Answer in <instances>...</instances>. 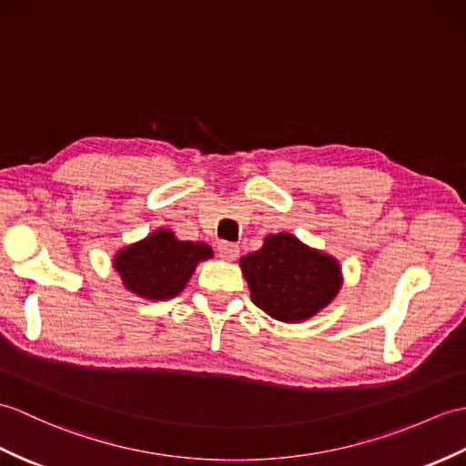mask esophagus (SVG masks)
I'll list each match as a JSON object with an SVG mask.
<instances>
[{
	"mask_svg": "<svg viewBox=\"0 0 466 466\" xmlns=\"http://www.w3.org/2000/svg\"><path fill=\"white\" fill-rule=\"evenodd\" d=\"M216 250H218V256L224 258V259H236L238 254H240V248H238V244H232V242H220Z\"/></svg>",
	"mask_w": 466,
	"mask_h": 466,
	"instance_id": "1",
	"label": "esophagus"
}]
</instances>
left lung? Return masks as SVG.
Listing matches in <instances>:
<instances>
[{
    "label": "left lung",
    "instance_id": "8db88e82",
    "mask_svg": "<svg viewBox=\"0 0 466 466\" xmlns=\"http://www.w3.org/2000/svg\"><path fill=\"white\" fill-rule=\"evenodd\" d=\"M252 301L279 321H301L326 308L341 286L333 258L289 234L268 236L258 252L240 259Z\"/></svg>",
    "mask_w": 466,
    "mask_h": 466
}]
</instances>
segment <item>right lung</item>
<instances>
[{"label":"right lung","mask_w":466,"mask_h":466,"mask_svg":"<svg viewBox=\"0 0 466 466\" xmlns=\"http://www.w3.org/2000/svg\"><path fill=\"white\" fill-rule=\"evenodd\" d=\"M212 256L208 244L182 242L168 230H157L115 258L123 284L148 299L175 298L187 286L200 259Z\"/></svg>","instance_id":"right-lung-1"}]
</instances>
